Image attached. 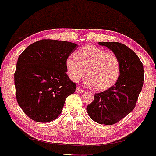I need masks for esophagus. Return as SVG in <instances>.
<instances>
[{
    "instance_id": "34e87169",
    "label": "esophagus",
    "mask_w": 156,
    "mask_h": 156,
    "mask_svg": "<svg viewBox=\"0 0 156 156\" xmlns=\"http://www.w3.org/2000/svg\"><path fill=\"white\" fill-rule=\"evenodd\" d=\"M76 93H84V90L81 89L80 87H76Z\"/></svg>"
}]
</instances>
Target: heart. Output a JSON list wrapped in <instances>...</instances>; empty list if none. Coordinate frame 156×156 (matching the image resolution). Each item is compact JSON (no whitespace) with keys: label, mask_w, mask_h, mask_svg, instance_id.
Returning a JSON list of instances; mask_svg holds the SVG:
<instances>
[{"label":"heart","mask_w":156,"mask_h":156,"mask_svg":"<svg viewBox=\"0 0 156 156\" xmlns=\"http://www.w3.org/2000/svg\"><path fill=\"white\" fill-rule=\"evenodd\" d=\"M65 66L72 81L77 82L87 74L88 76L84 80V85L95 87L100 91L114 85L121 73L120 61L116 55L92 45L80 49L77 57L69 55Z\"/></svg>","instance_id":"b5f03b06"}]
</instances>
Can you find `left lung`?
<instances>
[{
    "mask_svg": "<svg viewBox=\"0 0 156 156\" xmlns=\"http://www.w3.org/2000/svg\"><path fill=\"white\" fill-rule=\"evenodd\" d=\"M117 55L121 73L115 85L95 94L87 105L90 118L101 124H114L127 116L135 107L144 82L143 65L134 52L117 42L98 43Z\"/></svg>",
    "mask_w": 156,
    "mask_h": 156,
    "instance_id": "left-lung-1",
    "label": "left lung"
}]
</instances>
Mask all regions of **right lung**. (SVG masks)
Segmentation results:
<instances>
[{
  "mask_svg": "<svg viewBox=\"0 0 156 156\" xmlns=\"http://www.w3.org/2000/svg\"><path fill=\"white\" fill-rule=\"evenodd\" d=\"M78 45L56 40H41L29 45L18 58L14 73L16 100L34 122L55 120L65 100L76 85L66 74V58Z\"/></svg>",
  "mask_w": 156,
  "mask_h": 156,
  "instance_id": "1",
  "label": "right lung"
}]
</instances>
